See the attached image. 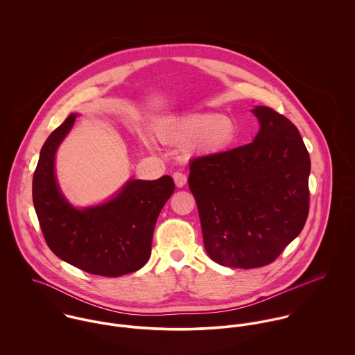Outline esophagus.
Here are the masks:
<instances>
[{"mask_svg": "<svg viewBox=\"0 0 355 355\" xmlns=\"http://www.w3.org/2000/svg\"><path fill=\"white\" fill-rule=\"evenodd\" d=\"M173 180H175L176 187L182 189V187H184L186 183H187V176H186L184 173H182V172H175V173H173Z\"/></svg>", "mask_w": 355, "mask_h": 355, "instance_id": "34e87169", "label": "esophagus"}]
</instances>
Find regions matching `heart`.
Returning <instances> with one entry per match:
<instances>
[{
  "instance_id": "b5f03b06",
  "label": "heart",
  "mask_w": 355,
  "mask_h": 355,
  "mask_svg": "<svg viewBox=\"0 0 355 355\" xmlns=\"http://www.w3.org/2000/svg\"><path fill=\"white\" fill-rule=\"evenodd\" d=\"M238 134L232 119L213 114H191L171 120L158 130V138L168 145L187 146L197 152L214 154L230 148Z\"/></svg>"
}]
</instances>
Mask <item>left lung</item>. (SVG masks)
Returning a JSON list of instances; mask_svg holds the SVG:
<instances>
[{"mask_svg":"<svg viewBox=\"0 0 355 355\" xmlns=\"http://www.w3.org/2000/svg\"><path fill=\"white\" fill-rule=\"evenodd\" d=\"M252 112L259 121L253 142L191 159L189 176L206 253L242 269L273 262L304 230L310 201L298 128L272 107Z\"/></svg>","mask_w":355,"mask_h":355,"instance_id":"8db88e82","label":"left lung"}]
</instances>
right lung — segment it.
<instances>
[{
	"instance_id": "right-lung-1",
	"label": "right lung",
	"mask_w": 355,
	"mask_h": 355,
	"mask_svg": "<svg viewBox=\"0 0 355 355\" xmlns=\"http://www.w3.org/2000/svg\"><path fill=\"white\" fill-rule=\"evenodd\" d=\"M75 119L69 114L51 132L34 172L33 201L42 234L53 253L87 273L117 277L135 272L149 261L155 221L175 183L168 175L128 180L107 202L73 207L58 189L54 157Z\"/></svg>"
}]
</instances>
